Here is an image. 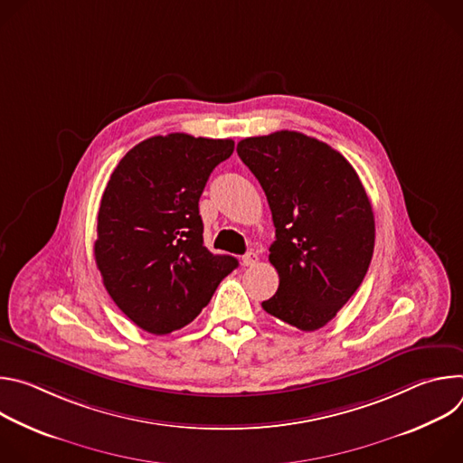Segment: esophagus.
I'll return each mask as SVG.
<instances>
[{
  "instance_id": "1",
  "label": "esophagus",
  "mask_w": 463,
  "mask_h": 463,
  "mask_svg": "<svg viewBox=\"0 0 463 463\" xmlns=\"http://www.w3.org/2000/svg\"><path fill=\"white\" fill-rule=\"evenodd\" d=\"M256 261H258L256 252H247V254H243V258H241V263H243L245 268H252V266H256Z\"/></svg>"
}]
</instances>
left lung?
I'll return each mask as SVG.
<instances>
[{
  "label": "left lung",
  "mask_w": 463,
  "mask_h": 463,
  "mask_svg": "<svg viewBox=\"0 0 463 463\" xmlns=\"http://www.w3.org/2000/svg\"><path fill=\"white\" fill-rule=\"evenodd\" d=\"M236 152L266 192L277 229L269 261L280 284L261 307L313 332L337 315L368 271L375 222L366 190L337 150L298 131L247 137Z\"/></svg>",
  "instance_id": "1"
}]
</instances>
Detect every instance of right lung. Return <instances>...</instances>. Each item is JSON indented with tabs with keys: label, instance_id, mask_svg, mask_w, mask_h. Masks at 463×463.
<instances>
[{
	"label": "right lung",
	"instance_id": "add662e5",
	"mask_svg": "<svg viewBox=\"0 0 463 463\" xmlns=\"http://www.w3.org/2000/svg\"><path fill=\"white\" fill-rule=\"evenodd\" d=\"M232 152L231 139L156 136L131 148L106 184L95 261L113 302L148 334L190 324L238 268L234 256L203 245L197 207Z\"/></svg>",
	"mask_w": 463,
	"mask_h": 463
}]
</instances>
